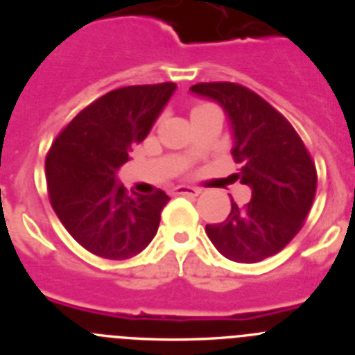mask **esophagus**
<instances>
[{
	"instance_id": "obj_1",
	"label": "esophagus",
	"mask_w": 355,
	"mask_h": 355,
	"mask_svg": "<svg viewBox=\"0 0 355 355\" xmlns=\"http://www.w3.org/2000/svg\"><path fill=\"white\" fill-rule=\"evenodd\" d=\"M173 194L176 196H198L201 194L199 187H191V186H178L173 189Z\"/></svg>"
}]
</instances>
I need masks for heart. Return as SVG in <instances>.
I'll use <instances>...</instances> for the list:
<instances>
[{"instance_id": "heart-1", "label": "heart", "mask_w": 355, "mask_h": 355, "mask_svg": "<svg viewBox=\"0 0 355 355\" xmlns=\"http://www.w3.org/2000/svg\"><path fill=\"white\" fill-rule=\"evenodd\" d=\"M206 107H211V104H207V103H199V104H196V106L193 107V111H191V114H194V112H198V111L206 110Z\"/></svg>"}]
</instances>
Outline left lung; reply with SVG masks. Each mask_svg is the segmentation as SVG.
Wrapping results in <instances>:
<instances>
[{"label": "left lung", "mask_w": 355, "mask_h": 355, "mask_svg": "<svg viewBox=\"0 0 355 355\" xmlns=\"http://www.w3.org/2000/svg\"><path fill=\"white\" fill-rule=\"evenodd\" d=\"M191 91L218 101L231 123L239 164L234 181L248 184L245 206L231 199L226 220L206 234L227 259L259 262L286 248L301 231L318 189V171L293 124L259 94L236 83H198Z\"/></svg>", "instance_id": "1"}]
</instances>
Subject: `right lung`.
Wrapping results in <instances>:
<instances>
[{"label":"right lung","instance_id":"obj_1","mask_svg":"<svg viewBox=\"0 0 355 355\" xmlns=\"http://www.w3.org/2000/svg\"><path fill=\"white\" fill-rule=\"evenodd\" d=\"M176 85L124 86L74 116L46 154L49 202L66 231L94 256L123 261L156 236L164 191L129 194L116 171L144 141Z\"/></svg>","mask_w":355,"mask_h":355}]
</instances>
